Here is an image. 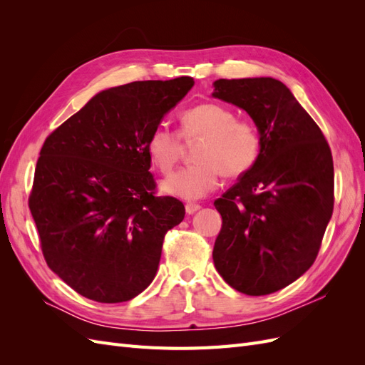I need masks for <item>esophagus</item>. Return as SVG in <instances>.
Wrapping results in <instances>:
<instances>
[{
    "instance_id": "esophagus-1",
    "label": "esophagus",
    "mask_w": 365,
    "mask_h": 365,
    "mask_svg": "<svg viewBox=\"0 0 365 365\" xmlns=\"http://www.w3.org/2000/svg\"><path fill=\"white\" fill-rule=\"evenodd\" d=\"M201 208V205L200 204H187L185 205V212H187V215H193L195 212H197V210Z\"/></svg>"
}]
</instances>
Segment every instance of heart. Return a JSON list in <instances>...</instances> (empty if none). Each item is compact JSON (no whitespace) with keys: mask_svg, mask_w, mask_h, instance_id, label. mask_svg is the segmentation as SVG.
I'll return each instance as SVG.
<instances>
[{"mask_svg":"<svg viewBox=\"0 0 365 365\" xmlns=\"http://www.w3.org/2000/svg\"><path fill=\"white\" fill-rule=\"evenodd\" d=\"M185 143L201 140L195 150V164L172 175L163 190L182 200H200L213 192L220 176L240 178L254 169L262 152L259 128L250 120L219 103H200L180 115L178 132L164 125L153 128L146 141L152 164L169 175L184 153Z\"/></svg>","mask_w":365,"mask_h":365,"instance_id":"heart-1","label":"heart"}]
</instances>
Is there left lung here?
Segmentation results:
<instances>
[{"instance_id": "obj_1", "label": "left lung", "mask_w": 365, "mask_h": 365, "mask_svg": "<svg viewBox=\"0 0 365 365\" xmlns=\"http://www.w3.org/2000/svg\"><path fill=\"white\" fill-rule=\"evenodd\" d=\"M213 96L251 115L257 164L215 201L222 216L213 262L247 295L295 282L315 262L334 212V160L322 129L272 77L219 79Z\"/></svg>"}]
</instances>
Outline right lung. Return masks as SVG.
<instances>
[{"mask_svg": "<svg viewBox=\"0 0 365 365\" xmlns=\"http://www.w3.org/2000/svg\"><path fill=\"white\" fill-rule=\"evenodd\" d=\"M193 77L98 93L43 141L29 196L48 268L90 300L121 303L153 280L184 204L157 196L146 150Z\"/></svg>", "mask_w": 365, "mask_h": 365, "instance_id": "add662e5", "label": "right lung"}]
</instances>
